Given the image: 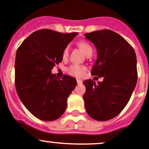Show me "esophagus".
<instances>
[{"label": "esophagus", "mask_w": 149, "mask_h": 149, "mask_svg": "<svg viewBox=\"0 0 149 149\" xmlns=\"http://www.w3.org/2000/svg\"><path fill=\"white\" fill-rule=\"evenodd\" d=\"M77 84H82V81H81V80H79V79H77Z\"/></svg>", "instance_id": "34e87169"}]
</instances>
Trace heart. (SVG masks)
Segmentation results:
<instances>
[{
  "mask_svg": "<svg viewBox=\"0 0 149 149\" xmlns=\"http://www.w3.org/2000/svg\"><path fill=\"white\" fill-rule=\"evenodd\" d=\"M78 46L80 49H81V51L84 52V54L86 56L88 55L89 54H92L93 53V48H92L91 45L89 44L87 42L85 41H81L78 42ZM68 53H69V49L68 48H65L64 49L63 52H62V58L64 59H67V57L68 56ZM86 70V68L84 66H81V65H73L70 67L68 68V73H69L71 76H75V77H81L84 75V72Z\"/></svg>",
  "mask_w": 149,
  "mask_h": 149,
  "instance_id": "1",
  "label": "heart"
}]
</instances>
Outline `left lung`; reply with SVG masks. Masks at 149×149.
Wrapping results in <instances>:
<instances>
[{
	"label": "left lung",
	"instance_id": "obj_1",
	"mask_svg": "<svg viewBox=\"0 0 149 149\" xmlns=\"http://www.w3.org/2000/svg\"><path fill=\"white\" fill-rule=\"evenodd\" d=\"M84 36L95 45L98 54L91 74L104 78L98 84L91 79L83 81L84 106L92 118L106 121L119 115L131 98L137 81V57L130 44L112 31Z\"/></svg>",
	"mask_w": 149,
	"mask_h": 149
}]
</instances>
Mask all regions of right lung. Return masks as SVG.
Wrapping results in <instances>:
<instances>
[{"instance_id": "obj_1", "label": "right lung", "mask_w": 149, "mask_h": 149, "mask_svg": "<svg viewBox=\"0 0 149 149\" xmlns=\"http://www.w3.org/2000/svg\"><path fill=\"white\" fill-rule=\"evenodd\" d=\"M77 34L41 29L29 35L17 50V93L26 109L38 119L52 121L66 109L76 79L68 75L59 79L51 70L62 62L64 49Z\"/></svg>"}]
</instances>
